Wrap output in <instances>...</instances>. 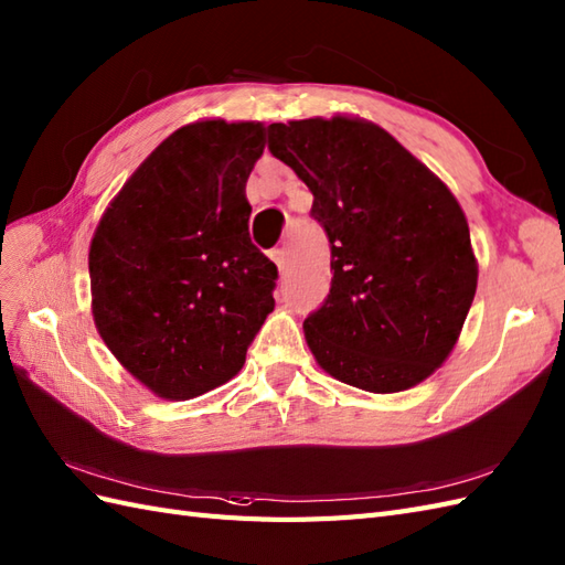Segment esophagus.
Masks as SVG:
<instances>
[{"label":"esophagus","instance_id":"34e87169","mask_svg":"<svg viewBox=\"0 0 565 565\" xmlns=\"http://www.w3.org/2000/svg\"><path fill=\"white\" fill-rule=\"evenodd\" d=\"M270 258L275 260V266H278L280 275H285V270H287V256H285V252L282 249H275V252H270Z\"/></svg>","mask_w":565,"mask_h":565}]
</instances>
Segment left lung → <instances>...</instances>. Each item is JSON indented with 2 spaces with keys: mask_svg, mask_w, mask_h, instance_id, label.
Wrapping results in <instances>:
<instances>
[{
  "mask_svg": "<svg viewBox=\"0 0 565 565\" xmlns=\"http://www.w3.org/2000/svg\"><path fill=\"white\" fill-rule=\"evenodd\" d=\"M268 148L309 186L330 242V295L305 321L316 364L369 393L429 379L456 348L477 292L458 199L362 117L270 124Z\"/></svg>",
  "mask_w": 565,
  "mask_h": 565,
  "instance_id": "obj_1",
  "label": "left lung"
}]
</instances>
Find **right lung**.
Wrapping results in <instances>:
<instances>
[{
	"label": "right lung",
	"mask_w": 565,
	"mask_h": 565,
	"mask_svg": "<svg viewBox=\"0 0 565 565\" xmlns=\"http://www.w3.org/2000/svg\"><path fill=\"white\" fill-rule=\"evenodd\" d=\"M260 121L170 134L109 201L90 239V309L117 362L164 401L223 386L273 311L278 278L249 237Z\"/></svg>",
	"instance_id": "add662e5"
}]
</instances>
